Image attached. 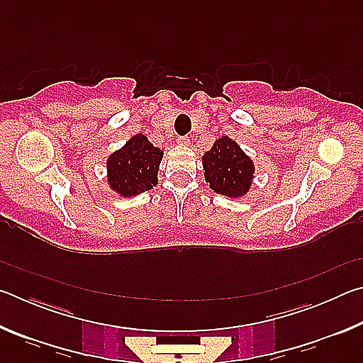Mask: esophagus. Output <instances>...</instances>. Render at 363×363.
<instances>
[{"label": "esophagus", "instance_id": "1", "mask_svg": "<svg viewBox=\"0 0 363 363\" xmlns=\"http://www.w3.org/2000/svg\"><path fill=\"white\" fill-rule=\"evenodd\" d=\"M190 143V139L187 138V136H179L177 138V144H181V145H187Z\"/></svg>", "mask_w": 363, "mask_h": 363}]
</instances>
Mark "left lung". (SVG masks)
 <instances>
[{
	"instance_id": "1",
	"label": "left lung",
	"mask_w": 363,
	"mask_h": 363,
	"mask_svg": "<svg viewBox=\"0 0 363 363\" xmlns=\"http://www.w3.org/2000/svg\"><path fill=\"white\" fill-rule=\"evenodd\" d=\"M205 179L216 194L240 196L248 192L255 164L235 140L223 136L203 155Z\"/></svg>"
}]
</instances>
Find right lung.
I'll use <instances>...</instances> for the list:
<instances>
[{
  "mask_svg": "<svg viewBox=\"0 0 363 363\" xmlns=\"http://www.w3.org/2000/svg\"><path fill=\"white\" fill-rule=\"evenodd\" d=\"M163 152L153 147L145 136L128 140L125 147L108 157V184L123 196H133L150 190L157 184V173Z\"/></svg>",
  "mask_w": 363,
  "mask_h": 363,
  "instance_id": "add662e5",
  "label": "right lung"
}]
</instances>
